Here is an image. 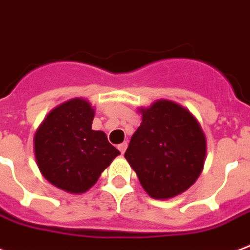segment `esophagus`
<instances>
[{
    "label": "esophagus",
    "instance_id": "esophagus-1",
    "mask_svg": "<svg viewBox=\"0 0 250 250\" xmlns=\"http://www.w3.org/2000/svg\"><path fill=\"white\" fill-rule=\"evenodd\" d=\"M118 149H119V152L123 155V153L125 152V149H127V143L125 142V143H122V144H119V146H118Z\"/></svg>",
    "mask_w": 250,
    "mask_h": 250
}]
</instances>
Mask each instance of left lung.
Returning a JSON list of instances; mask_svg holds the SVG:
<instances>
[{
	"instance_id": "obj_1",
	"label": "left lung",
	"mask_w": 250,
	"mask_h": 250,
	"mask_svg": "<svg viewBox=\"0 0 250 250\" xmlns=\"http://www.w3.org/2000/svg\"><path fill=\"white\" fill-rule=\"evenodd\" d=\"M142 112V125L125 157L150 197H176L197 181L203 169L205 133L188 110L171 101H157Z\"/></svg>"
}]
</instances>
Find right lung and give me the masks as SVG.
I'll list each match as a JSON object with an SVG mask.
<instances>
[{
    "label": "right lung",
    "mask_w": 250,
    "mask_h": 250,
    "mask_svg": "<svg viewBox=\"0 0 250 250\" xmlns=\"http://www.w3.org/2000/svg\"><path fill=\"white\" fill-rule=\"evenodd\" d=\"M94 110L74 98L49 112L34 139L42 174L68 193H85L119 155L106 133L91 129Z\"/></svg>",
    "instance_id": "1"
}]
</instances>
